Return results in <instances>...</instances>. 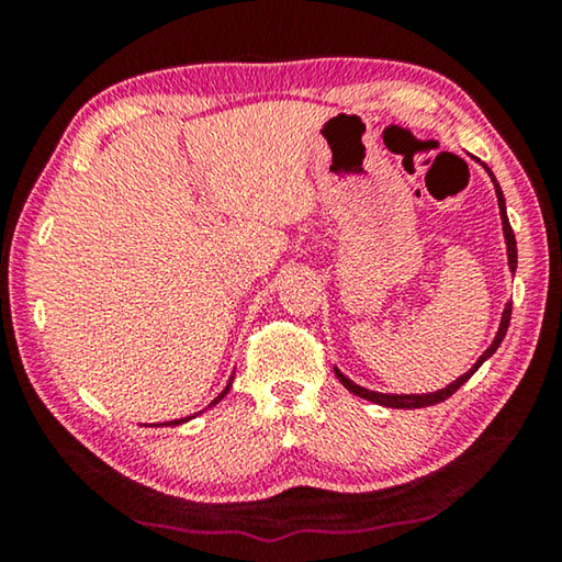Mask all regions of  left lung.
<instances>
[{
  "label": "left lung",
  "instance_id": "left-lung-1",
  "mask_svg": "<svg viewBox=\"0 0 562 562\" xmlns=\"http://www.w3.org/2000/svg\"><path fill=\"white\" fill-rule=\"evenodd\" d=\"M488 173H491V170H488ZM491 178H493V173H491ZM493 186H496L498 207H501V221H503V235H506V245H508V265H510V270L516 272V265H518L516 235H513V227H510V223H508L506 201H503V193H501V186L496 183V178H493ZM508 325H510V304H506V310H503V319H501L498 335H496V339H493V345H491L486 351H483V355L479 357V361H475V364L469 369V372L456 379L453 384L441 389V392H434V394H379V392H369V389L355 384V382H351V379H347L345 374H341L339 369H335V372H337L339 382L345 384L351 394H357V396H361V398H369V402H374V404L392 406V408H422V406H431V404L443 402V398H449L451 394L459 392V389H461L465 382H469V379L475 374V369H479V367L483 364V361H486V359L493 355V351H496V349L501 347V341H503V337H506V331H508Z\"/></svg>",
  "mask_w": 562,
  "mask_h": 562
}]
</instances>
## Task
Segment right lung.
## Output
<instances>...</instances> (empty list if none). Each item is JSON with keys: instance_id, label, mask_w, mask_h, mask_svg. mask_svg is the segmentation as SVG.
Instances as JSON below:
<instances>
[{"instance_id": "obj_1", "label": "right lung", "mask_w": 562, "mask_h": 562, "mask_svg": "<svg viewBox=\"0 0 562 562\" xmlns=\"http://www.w3.org/2000/svg\"><path fill=\"white\" fill-rule=\"evenodd\" d=\"M227 389H231V384H227V386L223 389V394H221V396H217L213 404H217V402H221V398H223V396L227 394ZM213 404H211V406H213ZM188 418H190V416H188ZM188 418H176V422H166V426H178V424H183V422H188ZM160 426H164V424H160Z\"/></svg>"}]
</instances>
